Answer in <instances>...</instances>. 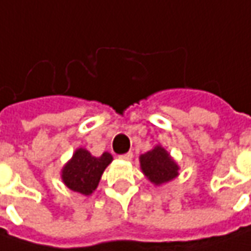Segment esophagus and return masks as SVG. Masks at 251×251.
Returning a JSON list of instances; mask_svg holds the SVG:
<instances>
[{"instance_id": "esophagus-1", "label": "esophagus", "mask_w": 251, "mask_h": 251, "mask_svg": "<svg viewBox=\"0 0 251 251\" xmlns=\"http://www.w3.org/2000/svg\"><path fill=\"white\" fill-rule=\"evenodd\" d=\"M119 158H121V159H125V161H130L133 158V154L129 151V152H126V154L119 155Z\"/></svg>"}]
</instances>
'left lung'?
I'll list each match as a JSON object with an SVG mask.
<instances>
[{
    "label": "left lung",
    "instance_id": "obj_1",
    "mask_svg": "<svg viewBox=\"0 0 251 251\" xmlns=\"http://www.w3.org/2000/svg\"><path fill=\"white\" fill-rule=\"evenodd\" d=\"M140 168L148 180L155 185L172 181L178 176V165L161 146H156L140 156Z\"/></svg>",
    "mask_w": 251,
    "mask_h": 251
}]
</instances>
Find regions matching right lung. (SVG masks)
I'll return each instance as SVG.
<instances>
[{"label": "right lung", "mask_w": 251, "mask_h": 251, "mask_svg": "<svg viewBox=\"0 0 251 251\" xmlns=\"http://www.w3.org/2000/svg\"><path fill=\"white\" fill-rule=\"evenodd\" d=\"M112 162V155L103 152L93 156L85 148H78L61 170V180L70 190L90 195L96 190L104 169Z\"/></svg>", "instance_id": "obj_1"}]
</instances>
